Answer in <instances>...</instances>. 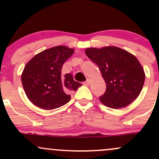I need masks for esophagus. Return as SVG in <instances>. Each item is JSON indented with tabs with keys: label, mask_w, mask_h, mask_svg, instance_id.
<instances>
[{
	"label": "esophagus",
	"mask_w": 159,
	"mask_h": 159,
	"mask_svg": "<svg viewBox=\"0 0 159 159\" xmlns=\"http://www.w3.org/2000/svg\"><path fill=\"white\" fill-rule=\"evenodd\" d=\"M90 81H91V80L90 79V78H88V79H87V81L84 82V84L86 86H88L90 84Z\"/></svg>",
	"instance_id": "esophagus-1"
}]
</instances>
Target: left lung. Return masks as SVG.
Instances as JSON below:
<instances>
[{
	"label": "left lung",
	"mask_w": 159,
	"mask_h": 159,
	"mask_svg": "<svg viewBox=\"0 0 159 159\" xmlns=\"http://www.w3.org/2000/svg\"><path fill=\"white\" fill-rule=\"evenodd\" d=\"M85 53L98 66L106 84V91L99 97L104 105L121 108L138 97L145 81V73L135 56L116 46L88 48Z\"/></svg>",
	"instance_id": "1"
}]
</instances>
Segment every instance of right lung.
<instances>
[{
	"instance_id": "1",
	"label": "right lung",
	"mask_w": 159,
	"mask_h": 159,
	"mask_svg": "<svg viewBox=\"0 0 159 159\" xmlns=\"http://www.w3.org/2000/svg\"><path fill=\"white\" fill-rule=\"evenodd\" d=\"M75 49L58 45L43 51L27 62L21 74V83L27 97L38 107L53 110L70 100L71 91L81 84L74 81L70 73L61 75L65 61Z\"/></svg>"
}]
</instances>
